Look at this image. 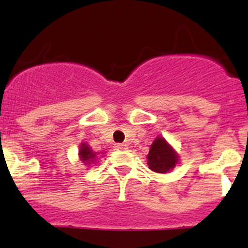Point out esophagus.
Returning a JSON list of instances; mask_svg holds the SVG:
<instances>
[{"label": "esophagus", "mask_w": 248, "mask_h": 248, "mask_svg": "<svg viewBox=\"0 0 248 248\" xmlns=\"http://www.w3.org/2000/svg\"><path fill=\"white\" fill-rule=\"evenodd\" d=\"M114 148L116 150H124V149H126L127 146H126V144H124V143H115Z\"/></svg>", "instance_id": "34e87169"}]
</instances>
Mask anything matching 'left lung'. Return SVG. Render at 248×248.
Here are the masks:
<instances>
[{"mask_svg": "<svg viewBox=\"0 0 248 248\" xmlns=\"http://www.w3.org/2000/svg\"><path fill=\"white\" fill-rule=\"evenodd\" d=\"M149 169L158 173L171 171L178 163L179 156L163 138H156L147 156Z\"/></svg>", "mask_w": 248, "mask_h": 248, "instance_id": "8db88e82", "label": "left lung"}]
</instances>
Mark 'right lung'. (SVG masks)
Listing matches in <instances>:
<instances>
[{
    "label": "right lung",
    "mask_w": 248,
    "mask_h": 248,
    "mask_svg": "<svg viewBox=\"0 0 248 248\" xmlns=\"http://www.w3.org/2000/svg\"><path fill=\"white\" fill-rule=\"evenodd\" d=\"M79 157H80V161L84 162V164L91 166V164L95 162L96 157H98V154L93 152L91 147H88L86 143H81L80 149H79Z\"/></svg>",
    "instance_id": "1"
}]
</instances>
